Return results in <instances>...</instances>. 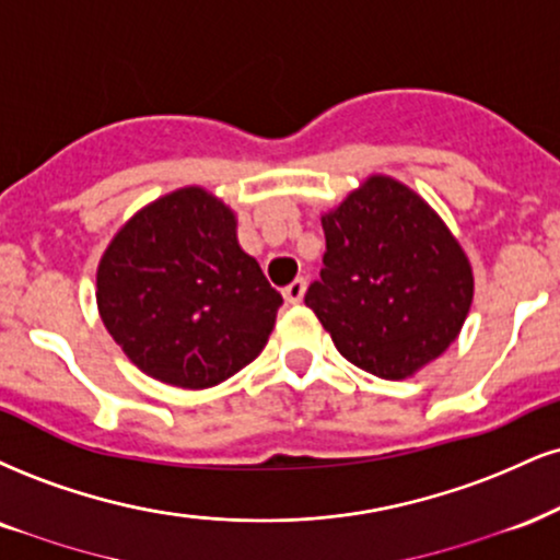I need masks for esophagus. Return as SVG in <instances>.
Listing matches in <instances>:
<instances>
[{"label":"esophagus","mask_w":560,"mask_h":560,"mask_svg":"<svg viewBox=\"0 0 560 560\" xmlns=\"http://www.w3.org/2000/svg\"><path fill=\"white\" fill-rule=\"evenodd\" d=\"M305 289H307L305 279H294L281 294H284V300L289 302V305H300L302 298H305Z\"/></svg>","instance_id":"34e87169"}]
</instances>
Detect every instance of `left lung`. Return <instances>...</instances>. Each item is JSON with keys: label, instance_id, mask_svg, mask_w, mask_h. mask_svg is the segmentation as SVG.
<instances>
[{"label": "left lung", "instance_id": "8db88e82", "mask_svg": "<svg viewBox=\"0 0 560 560\" xmlns=\"http://www.w3.org/2000/svg\"><path fill=\"white\" fill-rule=\"evenodd\" d=\"M320 224L326 255L305 305L341 357L401 381L446 352L467 320L475 279L441 215L407 185L373 174Z\"/></svg>", "mask_w": 560, "mask_h": 560}]
</instances>
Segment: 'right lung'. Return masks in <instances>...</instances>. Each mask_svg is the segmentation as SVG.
<instances>
[{
  "instance_id": "right-lung-1",
  "label": "right lung",
  "mask_w": 560,
  "mask_h": 560,
  "mask_svg": "<svg viewBox=\"0 0 560 560\" xmlns=\"http://www.w3.org/2000/svg\"><path fill=\"white\" fill-rule=\"evenodd\" d=\"M101 320L132 365L177 388H211L250 365L281 294L237 242V215L203 187L140 208L101 255Z\"/></svg>"
}]
</instances>
